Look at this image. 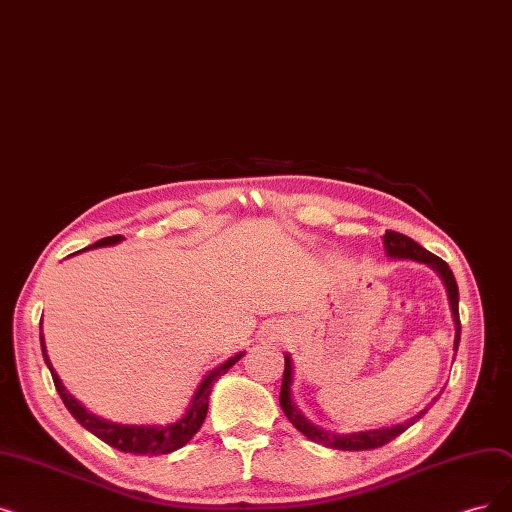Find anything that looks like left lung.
Wrapping results in <instances>:
<instances>
[{
  "mask_svg": "<svg viewBox=\"0 0 512 512\" xmlns=\"http://www.w3.org/2000/svg\"><path fill=\"white\" fill-rule=\"evenodd\" d=\"M383 247L387 251V257L391 259H412L416 263H425L429 268L441 278L443 286H446L448 293V301H450V309H452V318H454V351H458V343H460V316H458V284L456 278L450 270V265L439 259L437 255L429 253L427 249H422L418 242H414L412 238L399 234V232H385L383 236ZM293 358L288 353H284V376H282V391H280V406L282 412L286 414V418L293 422V427L297 431H301L307 439L322 443L326 448L332 450H347V452H358V450H374L381 448L385 443H389L391 439H395L397 435H402L410 425H414L416 420H420L422 416L427 414V410L437 402L439 395H435L431 402L425 406V410H420L418 414L410 416L404 422H397L393 427H381V429H368V431H353V433H330L326 429H322L320 425H314L293 402ZM443 391V389H441Z\"/></svg>",
  "mask_w": 512,
  "mask_h": 512,
  "instance_id": "1",
  "label": "left lung"
}]
</instances>
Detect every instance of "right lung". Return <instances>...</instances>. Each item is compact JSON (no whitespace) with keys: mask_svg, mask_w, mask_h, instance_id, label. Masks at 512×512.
<instances>
[{"mask_svg":"<svg viewBox=\"0 0 512 512\" xmlns=\"http://www.w3.org/2000/svg\"><path fill=\"white\" fill-rule=\"evenodd\" d=\"M121 240H123V236H108V238H102V240L90 244V247L83 249V251L98 249V247H113V244H119ZM39 330H41V326H39ZM39 341H41L43 360H46V364L52 372L56 391L60 393L64 406L69 408V412L75 416L79 425L85 427L90 433H94L104 443H108L110 448L121 450V452H129V454H140V456L142 454H150V456L171 454L175 450L184 448L186 443L196 435V431L203 427V422L207 418V410H209V395H211L213 383L219 379L221 374H226L244 355V351H240V353L232 355V358L226 360L224 364H219L217 368L209 370L203 376V381L198 383L186 412L182 414V418H177L175 422H167V425H119V422L106 420V418H100V416L92 414L79 402V399H75L69 391H66V387L60 381V376L52 368L50 355H48V349H46V341H43V332H39Z\"/></svg>","mask_w":512,"mask_h":512,"instance_id":"right-lung-1","label":"right lung"}]
</instances>
